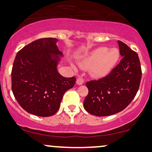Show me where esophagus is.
I'll return each mask as SVG.
<instances>
[{
    "instance_id": "34e87169",
    "label": "esophagus",
    "mask_w": 152,
    "mask_h": 152,
    "mask_svg": "<svg viewBox=\"0 0 152 152\" xmlns=\"http://www.w3.org/2000/svg\"><path fill=\"white\" fill-rule=\"evenodd\" d=\"M83 83H84V80H83V78L82 77H79L77 79V84L80 86V85H83Z\"/></svg>"
}]
</instances>
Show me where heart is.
Listing matches in <instances>:
<instances>
[{
	"mask_svg": "<svg viewBox=\"0 0 152 152\" xmlns=\"http://www.w3.org/2000/svg\"><path fill=\"white\" fill-rule=\"evenodd\" d=\"M120 53L116 48L109 49L107 47H99L91 50L80 63L81 67L91 68L93 75L103 77L108 75L118 63Z\"/></svg>",
	"mask_w": 152,
	"mask_h": 152,
	"instance_id": "obj_1",
	"label": "heart"
}]
</instances>
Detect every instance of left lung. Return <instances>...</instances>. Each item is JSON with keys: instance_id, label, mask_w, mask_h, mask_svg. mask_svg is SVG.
<instances>
[{"instance_id": "obj_1", "label": "left lung", "mask_w": 152, "mask_h": 152, "mask_svg": "<svg viewBox=\"0 0 152 152\" xmlns=\"http://www.w3.org/2000/svg\"><path fill=\"white\" fill-rule=\"evenodd\" d=\"M119 64L105 77L86 83L88 94L83 103L88 112L98 117L115 115L126 108L136 95L141 67L136 52L118 40Z\"/></svg>"}]
</instances>
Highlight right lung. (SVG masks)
Wrapping results in <instances>:
<instances>
[{
	"label": "right lung",
	"instance_id": "right-lung-1",
	"mask_svg": "<svg viewBox=\"0 0 152 152\" xmlns=\"http://www.w3.org/2000/svg\"><path fill=\"white\" fill-rule=\"evenodd\" d=\"M56 38L35 40L17 53L11 71V88L19 105L28 113L50 117L56 113L64 93L76 78L64 77L57 66L62 52Z\"/></svg>",
	"mask_w": 152,
	"mask_h": 152
}]
</instances>
